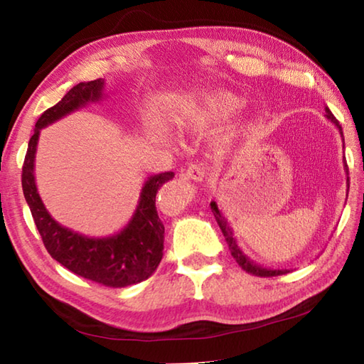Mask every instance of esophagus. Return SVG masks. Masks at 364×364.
Segmentation results:
<instances>
[{"mask_svg": "<svg viewBox=\"0 0 364 364\" xmlns=\"http://www.w3.org/2000/svg\"><path fill=\"white\" fill-rule=\"evenodd\" d=\"M184 175H186L189 180L194 181H202L207 175V170L202 164H191L189 167L184 170Z\"/></svg>", "mask_w": 364, "mask_h": 364, "instance_id": "34e87169", "label": "esophagus"}]
</instances>
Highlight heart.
<instances>
[{"label":"heart","instance_id":"1","mask_svg":"<svg viewBox=\"0 0 364 364\" xmlns=\"http://www.w3.org/2000/svg\"><path fill=\"white\" fill-rule=\"evenodd\" d=\"M242 104V97L232 91L207 90L173 110V122L183 132L202 133L230 120ZM157 132L162 133V128ZM223 139H228V136Z\"/></svg>","mask_w":364,"mask_h":364}]
</instances>
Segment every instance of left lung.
<instances>
[{"instance_id":"8db88e82","label":"left lung","mask_w":364,"mask_h":364,"mask_svg":"<svg viewBox=\"0 0 364 364\" xmlns=\"http://www.w3.org/2000/svg\"><path fill=\"white\" fill-rule=\"evenodd\" d=\"M326 119L334 123V125L337 127V130L341 132L342 139H343V132H342L341 123H338V120L336 119L334 115H332V112H331V110H329L328 107H326ZM343 168H345V171H347V175H348V167H347V162H345V160H343ZM347 186H350L348 176H347ZM210 208H212L213 217H215V220H217V223H218V226H220L221 232H223V236H225V239H226L228 245H230L231 255H232L234 258H236L237 264L245 271V273H250V274H254V276H262V278H264V276H267V278H269V276H281V274H286V273H289V271H291V269L263 268V267H260V264H258V263H255L254 260H250V258H249L247 255H245L244 252L241 250V247H239V245H237L236 237H234L231 226L228 225L226 218L223 217V215H221L220 208H218V205H217V202L212 200V202H210Z\"/></svg>"}]
</instances>
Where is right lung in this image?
<instances>
[{"mask_svg":"<svg viewBox=\"0 0 364 364\" xmlns=\"http://www.w3.org/2000/svg\"><path fill=\"white\" fill-rule=\"evenodd\" d=\"M102 91V78L82 82L73 86L56 106L41 114L23 160L22 189L43 244L54 260L85 279L107 287H125L149 278L162 260L165 228L159 218L156 196L175 176L173 171L147 178L132 220L120 232L109 237H88L59 225L43 204L33 173L41 128L86 104L101 101Z\"/></svg>","mask_w":364,"mask_h":364,"instance_id":"1","label":"right lung"}]
</instances>
